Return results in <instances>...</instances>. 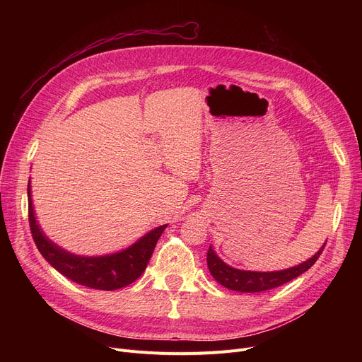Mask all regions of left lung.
Returning <instances> with one entry per match:
<instances>
[{
    "instance_id": "8db88e82",
    "label": "left lung",
    "mask_w": 362,
    "mask_h": 362,
    "mask_svg": "<svg viewBox=\"0 0 362 362\" xmlns=\"http://www.w3.org/2000/svg\"><path fill=\"white\" fill-rule=\"evenodd\" d=\"M326 243L322 245V248L308 261L302 262L296 267L288 269V270H281V272H272V273H257V272H242L229 267V265L224 264L213 251L210 246V250L206 252V264L208 269H210V273L213 277L221 284V286L236 291V292H264V291H270L274 288L281 286V284L288 283L302 273H305L310 270L318 257L321 255L322 250H325Z\"/></svg>"
}]
</instances>
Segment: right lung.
I'll list each match as a JSON object with an SVG mask.
<instances>
[{"label":"right lung","mask_w":362,"mask_h":362,"mask_svg":"<svg viewBox=\"0 0 362 362\" xmlns=\"http://www.w3.org/2000/svg\"><path fill=\"white\" fill-rule=\"evenodd\" d=\"M28 199L30 233L37 251L64 277L92 289L116 291L135 281L145 272L156 245L167 227L165 224L157 227L130 248L114 255L79 257L63 251L42 235L33 216L30 180L28 185Z\"/></svg>","instance_id":"right-lung-1"}]
</instances>
